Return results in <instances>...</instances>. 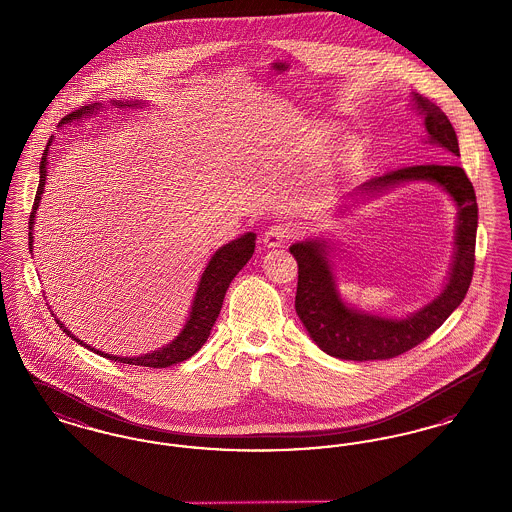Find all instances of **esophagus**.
I'll use <instances>...</instances> for the list:
<instances>
[{"label": "esophagus", "instance_id": "esophagus-1", "mask_svg": "<svg viewBox=\"0 0 512 512\" xmlns=\"http://www.w3.org/2000/svg\"><path fill=\"white\" fill-rule=\"evenodd\" d=\"M293 234L295 232L292 224H274V226H268L263 236V244L267 247H282L292 240Z\"/></svg>", "mask_w": 512, "mask_h": 512}]
</instances>
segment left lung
Listing matches in <instances>:
<instances>
[{"mask_svg": "<svg viewBox=\"0 0 512 512\" xmlns=\"http://www.w3.org/2000/svg\"><path fill=\"white\" fill-rule=\"evenodd\" d=\"M414 105L424 115L428 142L438 144L453 155L459 153L455 128L438 105L414 94ZM409 180L438 182L459 205L457 253L449 282L438 297L416 315L403 320L359 313L341 301L332 267L326 259V244L301 242L290 247L297 261L295 313L318 347L345 361L393 359L430 338L447 317L461 305L474 274L478 203L474 186L461 167L424 163L403 167L378 176L363 186V192H380Z\"/></svg>", "mask_w": 512, "mask_h": 512, "instance_id": "1", "label": "left lung"}]
</instances>
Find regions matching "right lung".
Instances as JSON below:
<instances>
[{
  "instance_id": "1",
  "label": "right lung",
  "mask_w": 512,
  "mask_h": 512,
  "mask_svg": "<svg viewBox=\"0 0 512 512\" xmlns=\"http://www.w3.org/2000/svg\"><path fill=\"white\" fill-rule=\"evenodd\" d=\"M98 105L99 103H92V105H86L82 109H76L71 115L63 117L59 124H67V122L82 119L84 115H90L94 109H98ZM46 165H48V147L42 153L40 184H38V192H36V197H34L32 213H30V219H28V228H30V232H28V247H30V251H32L34 217H36L38 203H40L42 194H44V184H46V176H48ZM253 251H255V234L253 232H247L242 238H238V240L220 247L219 251L211 257L209 265H207L203 276H201L199 288H197V293H195L194 305H192V313H190V318H188L182 334L172 343H169L167 347L159 349V351L147 353V355H142V357H115V355H107V353H101L98 349H92L84 341L74 338L73 334L59 320H57V324H59V328L69 338H73L80 345L88 347L94 353H99L101 357H105L109 361H117V363H124V365L149 366V368H167V366L182 363V361L190 359L194 353H197L201 349V345L209 338L211 328H213L215 320L219 318L220 309H222V299L226 295L230 282L244 268L245 263L251 259Z\"/></svg>"
}]
</instances>
